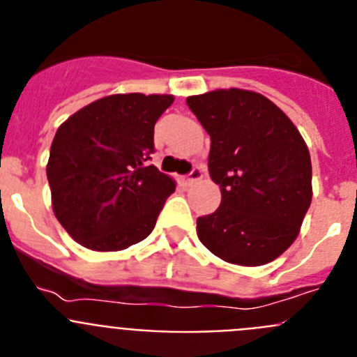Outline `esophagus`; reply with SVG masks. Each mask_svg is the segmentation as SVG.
Returning a JSON list of instances; mask_svg holds the SVG:
<instances>
[{
    "mask_svg": "<svg viewBox=\"0 0 357 357\" xmlns=\"http://www.w3.org/2000/svg\"><path fill=\"white\" fill-rule=\"evenodd\" d=\"M202 175H204V172H202L200 168H193V172L189 173V175L184 178V182H185V184H193V182L200 181Z\"/></svg>",
    "mask_w": 357,
    "mask_h": 357,
    "instance_id": "34e87169",
    "label": "esophagus"
}]
</instances>
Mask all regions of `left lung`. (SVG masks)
I'll return each mask as SVG.
<instances>
[{
    "label": "left lung",
    "instance_id": "1",
    "mask_svg": "<svg viewBox=\"0 0 357 357\" xmlns=\"http://www.w3.org/2000/svg\"><path fill=\"white\" fill-rule=\"evenodd\" d=\"M211 135L209 173L222 191L197 220L207 250L227 263L261 266L291 247L311 206V157L291 119L266 96L216 89L189 96Z\"/></svg>",
    "mask_w": 357,
    "mask_h": 357
}]
</instances>
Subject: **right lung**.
<instances>
[{
  "label": "right lung",
  "instance_id": "add662e5",
  "mask_svg": "<svg viewBox=\"0 0 357 357\" xmlns=\"http://www.w3.org/2000/svg\"><path fill=\"white\" fill-rule=\"evenodd\" d=\"M172 94H110L62 123L50 150L56 220L82 247L125 250L153 230L175 181L150 164L153 127Z\"/></svg>",
  "mask_w": 357,
  "mask_h": 357
}]
</instances>
